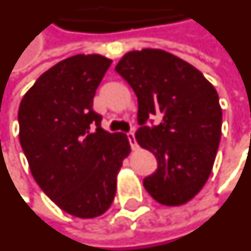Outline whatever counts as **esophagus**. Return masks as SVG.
Here are the masks:
<instances>
[{
	"mask_svg": "<svg viewBox=\"0 0 251 251\" xmlns=\"http://www.w3.org/2000/svg\"><path fill=\"white\" fill-rule=\"evenodd\" d=\"M127 140H129V143H130V147H131V150L133 151H136L138 148V145H137V141H136V137H134V133L133 131H129L127 134Z\"/></svg>",
	"mask_w": 251,
	"mask_h": 251,
	"instance_id": "obj_1",
	"label": "esophagus"
}]
</instances>
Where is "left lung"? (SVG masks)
<instances>
[{"label": "left lung", "mask_w": 251, "mask_h": 251, "mask_svg": "<svg viewBox=\"0 0 251 251\" xmlns=\"http://www.w3.org/2000/svg\"><path fill=\"white\" fill-rule=\"evenodd\" d=\"M115 71L137 96L136 140L157 160L144 187L163 205L186 204L209 178L222 137L216 89L199 69L157 49L127 52ZM155 115L161 122L147 126Z\"/></svg>", "instance_id": "left-lung-1"}]
</instances>
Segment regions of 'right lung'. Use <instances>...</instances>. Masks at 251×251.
I'll return each mask as SVG.
<instances>
[{
	"instance_id": "right-lung-1",
	"label": "right lung",
	"mask_w": 251,
	"mask_h": 251,
	"mask_svg": "<svg viewBox=\"0 0 251 251\" xmlns=\"http://www.w3.org/2000/svg\"><path fill=\"white\" fill-rule=\"evenodd\" d=\"M110 65L98 54L64 59L35 81L19 107V138L34 179L62 211L81 219L110 208L130 152L126 134L104 130L92 108Z\"/></svg>"
}]
</instances>
